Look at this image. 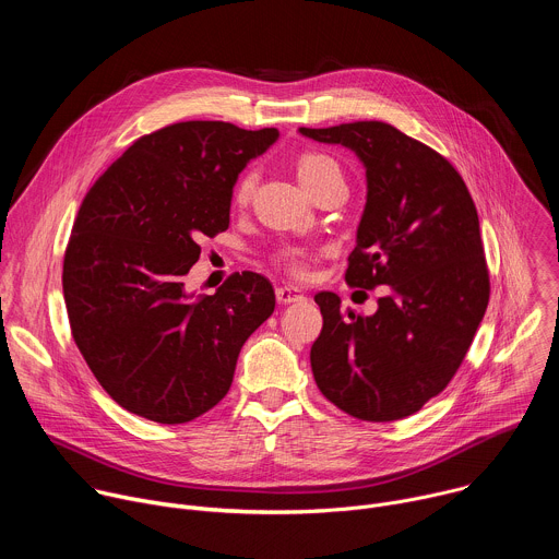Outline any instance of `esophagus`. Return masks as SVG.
Listing matches in <instances>:
<instances>
[{"label": "esophagus", "mask_w": 559, "mask_h": 559, "mask_svg": "<svg viewBox=\"0 0 559 559\" xmlns=\"http://www.w3.org/2000/svg\"><path fill=\"white\" fill-rule=\"evenodd\" d=\"M276 300H278L281 305H289V302H300V300H305V296H302L298 289H294V287L281 285V287H276Z\"/></svg>", "instance_id": "34e87169"}]
</instances>
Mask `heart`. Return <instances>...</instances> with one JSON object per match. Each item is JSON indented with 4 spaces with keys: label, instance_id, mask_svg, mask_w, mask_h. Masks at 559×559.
Wrapping results in <instances>:
<instances>
[{
    "label": "heart",
    "instance_id": "heart-1",
    "mask_svg": "<svg viewBox=\"0 0 559 559\" xmlns=\"http://www.w3.org/2000/svg\"><path fill=\"white\" fill-rule=\"evenodd\" d=\"M296 170H298V179L300 183L309 190V194L313 190H318L325 183H332V181H343L345 183V177H343V168L341 164L336 162V158H332L330 154H323V152H305L298 156V164H296ZM254 183H257V177L252 170H246L241 177H238L236 181V188H234V199L236 203H248L252 192H254ZM276 263L283 265L287 272L300 276L305 274V259L300 252L292 250V248H283L276 252Z\"/></svg>",
    "mask_w": 559,
    "mask_h": 559
}]
</instances>
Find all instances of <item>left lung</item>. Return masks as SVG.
Segmentation results:
<instances>
[{"mask_svg": "<svg viewBox=\"0 0 559 559\" xmlns=\"http://www.w3.org/2000/svg\"><path fill=\"white\" fill-rule=\"evenodd\" d=\"M300 132L360 156L367 203L345 281L389 285L371 316L343 311L334 292L313 296L323 313L309 356L313 380L358 420L407 418L451 382L489 305L475 203L440 152L384 121Z\"/></svg>", "mask_w": 559, "mask_h": 559, "instance_id": "1", "label": "left lung"}]
</instances>
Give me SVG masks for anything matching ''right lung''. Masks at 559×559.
I'll return each instance as SVG.
<instances>
[{
  "mask_svg": "<svg viewBox=\"0 0 559 559\" xmlns=\"http://www.w3.org/2000/svg\"><path fill=\"white\" fill-rule=\"evenodd\" d=\"M276 128L179 121L139 136L95 181L63 254L74 345L126 412L190 423L223 401L243 343L276 296L257 272H234L190 300L183 278L201 238L229 225L231 188Z\"/></svg>",
  "mask_w": 559,
  "mask_h": 559,
  "instance_id": "1",
  "label": "right lung"
}]
</instances>
